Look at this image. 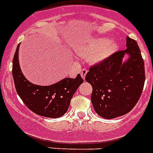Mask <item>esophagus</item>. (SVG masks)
Masks as SVG:
<instances>
[{"label": "esophagus", "instance_id": "34e87169", "mask_svg": "<svg viewBox=\"0 0 153 153\" xmlns=\"http://www.w3.org/2000/svg\"><path fill=\"white\" fill-rule=\"evenodd\" d=\"M87 72H88V70H86V69H82L80 70V75L83 79H85V77H86V75L87 74Z\"/></svg>", "mask_w": 153, "mask_h": 153}]
</instances>
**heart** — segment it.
Masks as SVG:
<instances>
[{
  "label": "heart",
  "mask_w": 153,
  "mask_h": 153,
  "mask_svg": "<svg viewBox=\"0 0 153 153\" xmlns=\"http://www.w3.org/2000/svg\"><path fill=\"white\" fill-rule=\"evenodd\" d=\"M117 49V44L106 37H93L83 40L76 46L79 55L87 56L88 61L97 64L102 63L113 55Z\"/></svg>",
  "instance_id": "heart-1"
}]
</instances>
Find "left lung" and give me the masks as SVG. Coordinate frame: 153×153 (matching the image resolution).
Instances as JSON below:
<instances>
[{
	"label": "left lung",
	"mask_w": 153,
	"mask_h": 153,
	"mask_svg": "<svg viewBox=\"0 0 153 153\" xmlns=\"http://www.w3.org/2000/svg\"><path fill=\"white\" fill-rule=\"evenodd\" d=\"M126 49L93 66L86 75L93 87L91 102L96 113L113 119L129 113L140 99L145 83V68L136 40L126 37ZM128 56L127 59L124 58Z\"/></svg>",
	"instance_id": "8db88e82"
}]
</instances>
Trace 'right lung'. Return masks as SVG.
Masks as SVG:
<instances>
[{
	"instance_id": "right-lung-1",
	"label": "right lung",
	"mask_w": 153,
	"mask_h": 153,
	"mask_svg": "<svg viewBox=\"0 0 153 153\" xmlns=\"http://www.w3.org/2000/svg\"><path fill=\"white\" fill-rule=\"evenodd\" d=\"M18 44L13 59L12 74L19 97L31 111L41 117L58 118L67 113L70 100L83 79L79 74L75 79L64 78L49 86H40L26 79L20 67Z\"/></svg>"
}]
</instances>
